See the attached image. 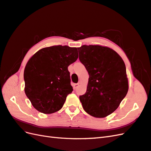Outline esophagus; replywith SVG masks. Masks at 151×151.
Instances as JSON below:
<instances>
[{
    "label": "esophagus",
    "mask_w": 151,
    "mask_h": 151,
    "mask_svg": "<svg viewBox=\"0 0 151 151\" xmlns=\"http://www.w3.org/2000/svg\"><path fill=\"white\" fill-rule=\"evenodd\" d=\"M78 86H79V84L78 83H73V89H76L77 87H78Z\"/></svg>",
    "instance_id": "34e87169"
}]
</instances>
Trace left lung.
Segmentation results:
<instances>
[{"instance_id":"obj_1","label":"left lung","mask_w":151,"mask_h":151,"mask_svg":"<svg viewBox=\"0 0 151 151\" xmlns=\"http://www.w3.org/2000/svg\"><path fill=\"white\" fill-rule=\"evenodd\" d=\"M79 60L89 75L86 93L79 99L84 111L104 118L113 113L129 89L125 63L112 49L99 45L78 48Z\"/></svg>"}]
</instances>
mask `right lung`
Returning <instances> with one entry per match:
<instances>
[{"label": "right lung", "instance_id": "add662e5", "mask_svg": "<svg viewBox=\"0 0 151 151\" xmlns=\"http://www.w3.org/2000/svg\"><path fill=\"white\" fill-rule=\"evenodd\" d=\"M78 57L76 47L54 45L38 51L24 69V91L40 113L58 111L73 91L68 66Z\"/></svg>", "mask_w": 151, "mask_h": 151}]
</instances>
